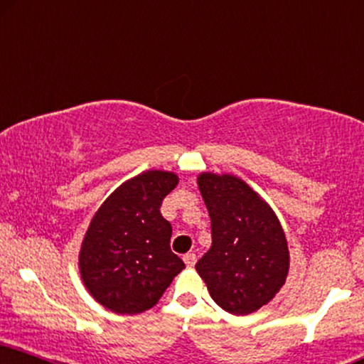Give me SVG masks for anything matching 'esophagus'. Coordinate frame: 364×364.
<instances>
[{"mask_svg": "<svg viewBox=\"0 0 364 364\" xmlns=\"http://www.w3.org/2000/svg\"><path fill=\"white\" fill-rule=\"evenodd\" d=\"M183 262H186L187 267H192L193 264L197 262V256L193 252H187L186 256H183Z\"/></svg>", "mask_w": 364, "mask_h": 364, "instance_id": "obj_1", "label": "esophagus"}]
</instances>
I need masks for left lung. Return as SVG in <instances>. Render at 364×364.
Masks as SVG:
<instances>
[{
	"label": "left lung",
	"instance_id": "left-lung-1",
	"mask_svg": "<svg viewBox=\"0 0 364 364\" xmlns=\"http://www.w3.org/2000/svg\"><path fill=\"white\" fill-rule=\"evenodd\" d=\"M210 215L212 245L196 264L210 297L230 314H251L274 297L289 271V249L274 212L239 177L197 178Z\"/></svg>",
	"mask_w": 364,
	"mask_h": 364
}]
</instances>
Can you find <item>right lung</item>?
I'll use <instances>...</instances> for the list:
<instances>
[{
	"instance_id": "add662e5",
	"label": "right lung",
	"mask_w": 364,
	"mask_h": 364,
	"mask_svg": "<svg viewBox=\"0 0 364 364\" xmlns=\"http://www.w3.org/2000/svg\"><path fill=\"white\" fill-rule=\"evenodd\" d=\"M177 183L173 172L147 171L122 183L93 215L78 264L85 287L103 308L144 313L186 267L171 251L172 225L160 214Z\"/></svg>"
}]
</instances>
